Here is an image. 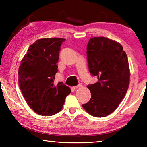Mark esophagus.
Listing matches in <instances>:
<instances>
[{"label": "esophagus", "instance_id": "1", "mask_svg": "<svg viewBox=\"0 0 147 147\" xmlns=\"http://www.w3.org/2000/svg\"><path fill=\"white\" fill-rule=\"evenodd\" d=\"M81 87H82V85H81V84H79V85H78V86L73 87V89H78V88H81Z\"/></svg>", "mask_w": 147, "mask_h": 147}]
</instances>
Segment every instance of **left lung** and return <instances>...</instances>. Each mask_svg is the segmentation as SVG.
Segmentation results:
<instances>
[{
  "mask_svg": "<svg viewBox=\"0 0 147 147\" xmlns=\"http://www.w3.org/2000/svg\"><path fill=\"white\" fill-rule=\"evenodd\" d=\"M89 72L98 82L87 87L91 98L83 108L92 116L104 117L123 100L130 84L128 57L121 45L105 37L91 38L87 46Z\"/></svg>",
  "mask_w": 147,
  "mask_h": 147,
  "instance_id": "1",
  "label": "left lung"
}]
</instances>
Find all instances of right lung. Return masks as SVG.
<instances>
[{"instance_id": "1", "label": "right lung", "mask_w": 147, "mask_h": 147, "mask_svg": "<svg viewBox=\"0 0 147 147\" xmlns=\"http://www.w3.org/2000/svg\"><path fill=\"white\" fill-rule=\"evenodd\" d=\"M65 39H39L30 46L19 66V84L30 108L38 115L51 116L63 108L71 89L54 84L60 46Z\"/></svg>"}]
</instances>
